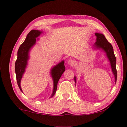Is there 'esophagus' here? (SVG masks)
I'll list each match as a JSON object with an SVG mask.
<instances>
[{
  "instance_id": "34e87169",
  "label": "esophagus",
  "mask_w": 127,
  "mask_h": 127,
  "mask_svg": "<svg viewBox=\"0 0 127 127\" xmlns=\"http://www.w3.org/2000/svg\"><path fill=\"white\" fill-rule=\"evenodd\" d=\"M67 63L70 66H73L74 64L75 63V61H74V60H73L70 59L67 61Z\"/></svg>"
}]
</instances>
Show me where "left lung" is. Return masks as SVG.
I'll return each mask as SVG.
<instances>
[{"mask_svg": "<svg viewBox=\"0 0 127 127\" xmlns=\"http://www.w3.org/2000/svg\"><path fill=\"white\" fill-rule=\"evenodd\" d=\"M96 36V41L95 43V47L98 48H101L106 53V55L110 62L112 70L115 76V83L117 80V71L116 69V57L114 53L113 48L112 44L107 40V39L103 34L95 33ZM74 81L76 82V77H74Z\"/></svg>", "mask_w": 127, "mask_h": 127, "instance_id": "8db88e82", "label": "left lung"}]
</instances>
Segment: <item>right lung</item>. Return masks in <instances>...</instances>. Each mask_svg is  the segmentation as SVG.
<instances>
[{
	"instance_id": "right-lung-1",
	"label": "right lung",
	"mask_w": 127,
	"mask_h": 127,
	"mask_svg": "<svg viewBox=\"0 0 127 127\" xmlns=\"http://www.w3.org/2000/svg\"><path fill=\"white\" fill-rule=\"evenodd\" d=\"M41 32L37 30H32L28 34L26 40L19 47L18 51V57L15 63V71L16 74L17 83L19 89L22 92L20 86V82L22 74L25 72V68L27 64L28 59L29 51L36 41V37L41 34ZM65 70L64 66V62H61L60 63L54 66L51 70V76L54 80L53 93L51 97H53L56 93L57 88V83L61 76Z\"/></svg>"
}]
</instances>
